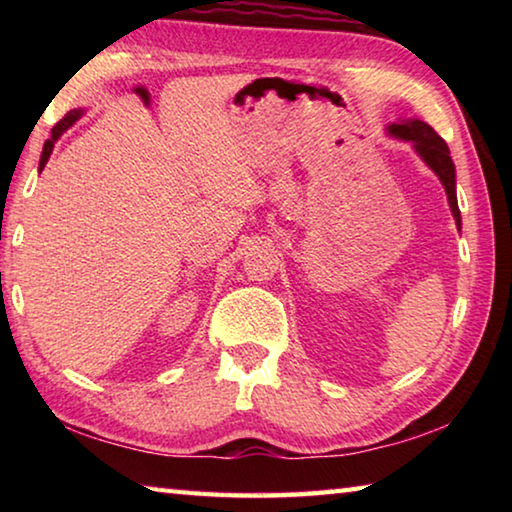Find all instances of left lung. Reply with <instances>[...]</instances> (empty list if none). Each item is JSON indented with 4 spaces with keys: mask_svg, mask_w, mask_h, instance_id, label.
<instances>
[{
    "mask_svg": "<svg viewBox=\"0 0 512 512\" xmlns=\"http://www.w3.org/2000/svg\"><path fill=\"white\" fill-rule=\"evenodd\" d=\"M391 133L395 137H402V140H411L415 151L422 155V160L438 173V178L443 180L445 192L449 196V207H452L454 219L458 225H461V212H458V203H456V169H454L452 155H449L447 142L433 131L427 121H420V119L406 121V124H393Z\"/></svg>",
    "mask_w": 512,
    "mask_h": 512,
    "instance_id": "8db88e82",
    "label": "left lung"
}]
</instances>
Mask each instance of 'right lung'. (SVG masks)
<instances>
[{"mask_svg":"<svg viewBox=\"0 0 512 512\" xmlns=\"http://www.w3.org/2000/svg\"><path fill=\"white\" fill-rule=\"evenodd\" d=\"M81 117V112L79 110H72V112H67V115L58 121V124L51 128V137L49 140L45 142V149H42V155H40V171L45 169V164H47V160H49V155H51V149H54V142L58 140L60 135H63L69 126L74 124L76 119Z\"/></svg>","mask_w":512,"mask_h":512,"instance_id":"add662e5","label":"right lung"}]
</instances>
